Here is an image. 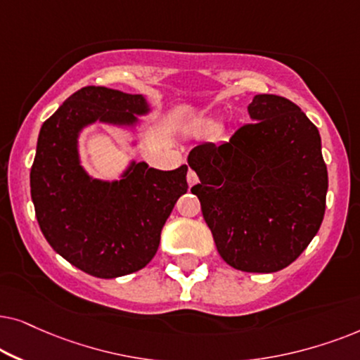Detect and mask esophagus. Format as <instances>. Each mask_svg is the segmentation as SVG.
<instances>
[{
	"label": "esophagus",
	"mask_w": 360,
	"mask_h": 360,
	"mask_svg": "<svg viewBox=\"0 0 360 360\" xmlns=\"http://www.w3.org/2000/svg\"><path fill=\"white\" fill-rule=\"evenodd\" d=\"M198 174H195V172L193 171V169H189V172H188V184L189 186H194L195 183H198Z\"/></svg>",
	"instance_id": "34e87169"
}]
</instances>
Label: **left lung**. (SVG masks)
I'll return each mask as SVG.
<instances>
[{
    "label": "left lung",
    "instance_id": "left-lung-1",
    "mask_svg": "<svg viewBox=\"0 0 360 360\" xmlns=\"http://www.w3.org/2000/svg\"><path fill=\"white\" fill-rule=\"evenodd\" d=\"M248 113L253 123L229 141L189 153L200 179L191 193L230 266L273 273L293 263L318 233L328 167L318 128L291 100L260 94Z\"/></svg>",
    "mask_w": 360,
    "mask_h": 360
}]
</instances>
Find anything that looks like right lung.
Instances as JSON below:
<instances>
[{"label": "right lung", "mask_w": 360, "mask_h": 360, "mask_svg": "<svg viewBox=\"0 0 360 360\" xmlns=\"http://www.w3.org/2000/svg\"><path fill=\"white\" fill-rule=\"evenodd\" d=\"M146 110L141 95L89 85L72 94L42 123L31 167V198L49 245L97 278L145 268L161 230L188 193V166L160 171L136 162L118 183L90 179L77 158V133L95 120L131 123Z\"/></svg>", "instance_id": "obj_1"}]
</instances>
